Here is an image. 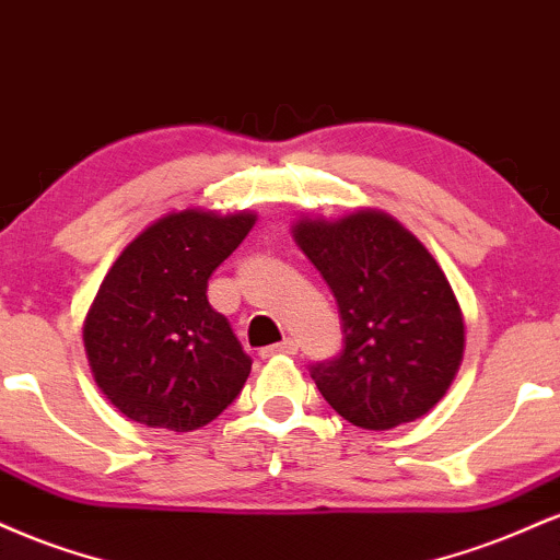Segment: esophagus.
Instances as JSON below:
<instances>
[{"mask_svg":"<svg viewBox=\"0 0 560 560\" xmlns=\"http://www.w3.org/2000/svg\"><path fill=\"white\" fill-rule=\"evenodd\" d=\"M298 352V342L294 339H284V342L279 345H271L266 347V350H260V358H273V355H294Z\"/></svg>","mask_w":560,"mask_h":560,"instance_id":"obj_1","label":"esophagus"}]
</instances>
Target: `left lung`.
Masks as SVG:
<instances>
[{
    "label": "left lung",
    "mask_w": 560,
    "mask_h": 560,
    "mask_svg": "<svg viewBox=\"0 0 560 560\" xmlns=\"http://www.w3.org/2000/svg\"><path fill=\"white\" fill-rule=\"evenodd\" d=\"M298 247L337 298L345 347L311 369L324 400L361 429L421 419L445 397L460 361L466 326L445 271L384 210L300 218Z\"/></svg>",
    "instance_id": "8db88e82"
}]
</instances>
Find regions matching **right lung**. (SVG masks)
Returning <instances> with one entry per match:
<instances>
[{"instance_id": "right-lung-1", "label": "right lung", "mask_w": 560, "mask_h": 560, "mask_svg": "<svg viewBox=\"0 0 560 560\" xmlns=\"http://www.w3.org/2000/svg\"><path fill=\"white\" fill-rule=\"evenodd\" d=\"M258 215L178 210L150 223L118 255L83 318L96 387L131 421L191 432L221 416L247 382L249 361L208 279Z\"/></svg>"}]
</instances>
